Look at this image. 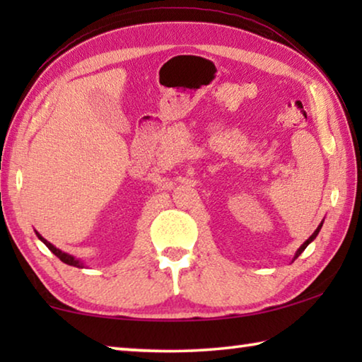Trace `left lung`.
<instances>
[{"label":"left lung","mask_w":362,"mask_h":362,"mask_svg":"<svg viewBox=\"0 0 362 362\" xmlns=\"http://www.w3.org/2000/svg\"><path fill=\"white\" fill-rule=\"evenodd\" d=\"M322 223H324V220H322V222L320 223V225H317V228L315 230V233H313V235H311L310 238H308V240H306L303 244H302V246H300L298 249H297V252H296V255H293V260H296L297 259V257L300 255V254H302L303 252V250L306 249V246H308V244L311 243V241H315V238L317 236V233H320L321 231V228H322Z\"/></svg>","instance_id":"1"}]
</instances>
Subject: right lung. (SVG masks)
Instances as JSON below:
<instances>
[{
	"label": "right lung",
	"mask_w": 362,
	"mask_h": 362,
	"mask_svg": "<svg viewBox=\"0 0 362 362\" xmlns=\"http://www.w3.org/2000/svg\"><path fill=\"white\" fill-rule=\"evenodd\" d=\"M36 233V236H38V240L40 241H42L47 246V249L51 250V252L54 254V255H57L60 260H62L64 263H66V265H70V267H78V268H84V263L79 260V259H76V257H73V255H70V254H66V252H62V250L60 249H57L56 246H54V244H51L49 241H46L45 238H42L38 231H35Z\"/></svg>",
	"instance_id": "add662e5"
}]
</instances>
